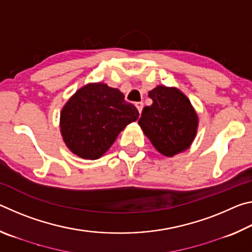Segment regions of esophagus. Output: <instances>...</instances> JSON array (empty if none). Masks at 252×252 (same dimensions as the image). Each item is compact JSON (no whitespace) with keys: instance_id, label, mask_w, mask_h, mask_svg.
Listing matches in <instances>:
<instances>
[{"instance_id":"esophagus-1","label":"esophagus","mask_w":252,"mask_h":252,"mask_svg":"<svg viewBox=\"0 0 252 252\" xmlns=\"http://www.w3.org/2000/svg\"><path fill=\"white\" fill-rule=\"evenodd\" d=\"M135 106H136V109H138L139 113H141L142 112V109H143V103H142V102H136Z\"/></svg>"}]
</instances>
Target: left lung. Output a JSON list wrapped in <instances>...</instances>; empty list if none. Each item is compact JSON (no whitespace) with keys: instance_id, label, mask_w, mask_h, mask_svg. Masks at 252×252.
Listing matches in <instances>:
<instances>
[{"instance_id":"8db88e82","label":"left lung","mask_w":252,"mask_h":252,"mask_svg":"<svg viewBox=\"0 0 252 252\" xmlns=\"http://www.w3.org/2000/svg\"><path fill=\"white\" fill-rule=\"evenodd\" d=\"M153 103L144 106L139 125L163 156L185 151L197 133L198 117L188 97L176 88L159 85L149 92Z\"/></svg>"}]
</instances>
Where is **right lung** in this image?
<instances>
[{
	"mask_svg": "<svg viewBox=\"0 0 252 252\" xmlns=\"http://www.w3.org/2000/svg\"><path fill=\"white\" fill-rule=\"evenodd\" d=\"M138 109L118 89L103 83L88 84L75 92L61 112V133L67 148L83 159L104 155Z\"/></svg>",
	"mask_w": 252,
	"mask_h": 252,
	"instance_id": "right-lung-1",
	"label": "right lung"
}]
</instances>
